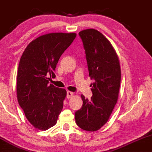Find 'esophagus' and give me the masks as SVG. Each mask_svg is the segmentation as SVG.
I'll return each mask as SVG.
<instances>
[{"label":"esophagus","instance_id":"1","mask_svg":"<svg viewBox=\"0 0 152 152\" xmlns=\"http://www.w3.org/2000/svg\"><path fill=\"white\" fill-rule=\"evenodd\" d=\"M73 95H74V93L71 92V91H67V92H66V98H70L73 96Z\"/></svg>","mask_w":152,"mask_h":152}]
</instances>
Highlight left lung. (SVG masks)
<instances>
[{
  "label": "left lung",
  "instance_id": "1",
  "mask_svg": "<svg viewBox=\"0 0 152 152\" xmlns=\"http://www.w3.org/2000/svg\"><path fill=\"white\" fill-rule=\"evenodd\" d=\"M85 49L93 96L90 100L81 95L83 105L75 113L80 128L95 132L107 122L118 101L121 71L115 51L107 38L94 29L78 33Z\"/></svg>",
  "mask_w": 152,
  "mask_h": 152
}]
</instances>
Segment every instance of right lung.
<instances>
[{"label":"right lung","instance_id":"add662e5","mask_svg":"<svg viewBox=\"0 0 152 152\" xmlns=\"http://www.w3.org/2000/svg\"><path fill=\"white\" fill-rule=\"evenodd\" d=\"M76 33H49L27 45L20 60L17 76L18 103L28 121L40 130L56 125L66 91L52 84L60 56L70 46Z\"/></svg>","mask_w":152,"mask_h":152}]
</instances>
